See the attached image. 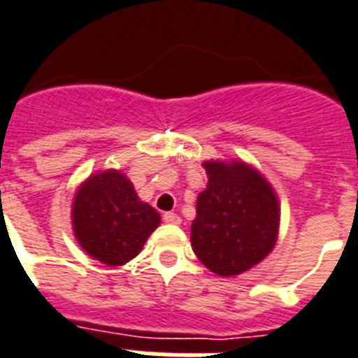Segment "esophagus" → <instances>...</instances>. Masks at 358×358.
Masks as SVG:
<instances>
[{
	"instance_id": "34e87169",
	"label": "esophagus",
	"mask_w": 358,
	"mask_h": 358,
	"mask_svg": "<svg viewBox=\"0 0 358 358\" xmlns=\"http://www.w3.org/2000/svg\"><path fill=\"white\" fill-rule=\"evenodd\" d=\"M162 218H164L165 224H173V225H178L180 222H182V218H180V216L173 211L164 213V216H162Z\"/></svg>"
}]
</instances>
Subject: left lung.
Instances as JSON below:
<instances>
[{
	"mask_svg": "<svg viewBox=\"0 0 358 358\" xmlns=\"http://www.w3.org/2000/svg\"><path fill=\"white\" fill-rule=\"evenodd\" d=\"M203 167L209 182L196 200L193 251L216 275H240L275 245L278 202L262 174L242 162H206Z\"/></svg>",
	"mask_w": 358,
	"mask_h": 358,
	"instance_id": "left-lung-1",
	"label": "left lung"
}]
</instances>
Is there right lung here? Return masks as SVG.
Here are the masks:
<instances>
[{
	"label": "right lung",
	"mask_w": 358,
	"mask_h": 358,
	"mask_svg": "<svg viewBox=\"0 0 358 358\" xmlns=\"http://www.w3.org/2000/svg\"><path fill=\"white\" fill-rule=\"evenodd\" d=\"M158 224V211L138 198L133 184L118 171L91 176L78 189L72 203L78 242L107 266L133 260Z\"/></svg>",
	"instance_id": "1"
}]
</instances>
